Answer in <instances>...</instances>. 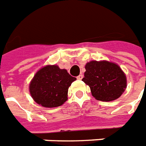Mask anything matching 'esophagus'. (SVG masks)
I'll return each mask as SVG.
<instances>
[{
  "mask_svg": "<svg viewBox=\"0 0 146 146\" xmlns=\"http://www.w3.org/2000/svg\"><path fill=\"white\" fill-rule=\"evenodd\" d=\"M83 76H84L83 74H80L79 75H78V77H77V78H78V80H82V78H83Z\"/></svg>",
  "mask_w": 146,
  "mask_h": 146,
  "instance_id": "esophagus-1",
  "label": "esophagus"
}]
</instances>
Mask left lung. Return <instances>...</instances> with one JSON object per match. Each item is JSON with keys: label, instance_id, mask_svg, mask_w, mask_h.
Instances as JSON below:
<instances>
[{"label": "left lung", "instance_id": "left-lung-1", "mask_svg": "<svg viewBox=\"0 0 146 146\" xmlns=\"http://www.w3.org/2000/svg\"><path fill=\"white\" fill-rule=\"evenodd\" d=\"M82 81L95 99L111 102L119 98L127 86L125 74L118 64L107 61H92L85 64Z\"/></svg>", "mask_w": 146, "mask_h": 146}]
</instances>
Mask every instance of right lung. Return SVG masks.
I'll list each match as a JSON object with an SVG mask.
<instances>
[{
  "mask_svg": "<svg viewBox=\"0 0 146 146\" xmlns=\"http://www.w3.org/2000/svg\"><path fill=\"white\" fill-rule=\"evenodd\" d=\"M76 80L58 65H46L36 72L29 91L36 103L45 108H54L68 100V91Z\"/></svg>",
  "mask_w": 146,
  "mask_h": 146,
  "instance_id": "add662e5",
  "label": "right lung"
}]
</instances>
